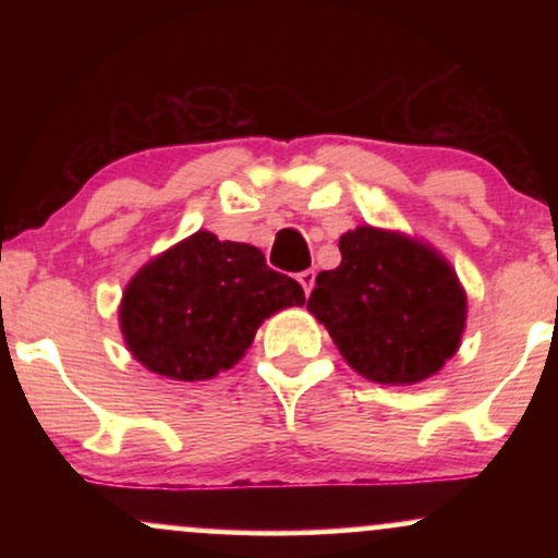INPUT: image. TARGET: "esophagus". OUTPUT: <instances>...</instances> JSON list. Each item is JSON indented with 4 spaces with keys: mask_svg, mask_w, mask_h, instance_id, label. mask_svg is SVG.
Masks as SVG:
<instances>
[{
    "mask_svg": "<svg viewBox=\"0 0 558 558\" xmlns=\"http://www.w3.org/2000/svg\"><path fill=\"white\" fill-rule=\"evenodd\" d=\"M315 278H317V272H315V270H304V272H299V283H301V288H304L306 296H310L312 286H315Z\"/></svg>",
    "mask_w": 558,
    "mask_h": 558,
    "instance_id": "1",
    "label": "esophagus"
}]
</instances>
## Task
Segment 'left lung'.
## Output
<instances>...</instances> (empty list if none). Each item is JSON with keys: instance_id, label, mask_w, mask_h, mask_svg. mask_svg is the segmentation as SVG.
I'll use <instances>...</instances> for the list:
<instances>
[{"instance_id": "8db88e82", "label": "left lung", "mask_w": 558, "mask_h": 558, "mask_svg": "<svg viewBox=\"0 0 558 558\" xmlns=\"http://www.w3.org/2000/svg\"><path fill=\"white\" fill-rule=\"evenodd\" d=\"M341 265L317 275L306 310L356 373L420 383L459 349L466 299L438 254L399 233L362 226L341 235Z\"/></svg>"}]
</instances>
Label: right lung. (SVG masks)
Wrapping results in <instances>:
<instances>
[{
	"label": "right lung",
	"mask_w": 558,
	"mask_h": 558,
	"mask_svg": "<svg viewBox=\"0 0 558 558\" xmlns=\"http://www.w3.org/2000/svg\"><path fill=\"white\" fill-rule=\"evenodd\" d=\"M304 301V288L270 270L259 248L198 230L136 272L120 328L151 373L207 380L241 360L262 319Z\"/></svg>",
	"instance_id": "obj_1"
}]
</instances>
